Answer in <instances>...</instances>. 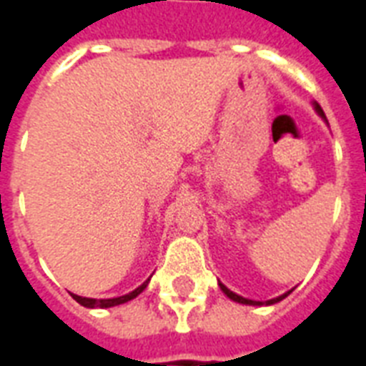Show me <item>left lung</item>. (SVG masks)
Wrapping results in <instances>:
<instances>
[{
    "label": "left lung",
    "instance_id": "left-lung-1",
    "mask_svg": "<svg viewBox=\"0 0 366 366\" xmlns=\"http://www.w3.org/2000/svg\"><path fill=\"white\" fill-rule=\"evenodd\" d=\"M313 107H315L317 114L321 116V118H325V112H322L321 107H319V104H317V103H313ZM325 120H327V118H325ZM219 288H222L223 294H225L227 298H231V300H233V302H237V304H244V305H273V304H277V302H280V300H285L286 296H288V294H290V292H292V290H290V292H286V294H282V296H279V298L267 300V302H256V300L242 298V296H239V294H234V292L229 290L227 286L222 285V282H219Z\"/></svg>",
    "mask_w": 366,
    "mask_h": 366
}]
</instances>
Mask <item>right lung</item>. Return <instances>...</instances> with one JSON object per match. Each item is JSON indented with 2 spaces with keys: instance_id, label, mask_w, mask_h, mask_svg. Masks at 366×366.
Listing matches in <instances>:
<instances>
[{
  "instance_id": "add662e5",
  "label": "right lung",
  "mask_w": 366,
  "mask_h": 366,
  "mask_svg": "<svg viewBox=\"0 0 366 366\" xmlns=\"http://www.w3.org/2000/svg\"><path fill=\"white\" fill-rule=\"evenodd\" d=\"M149 280L147 279L143 282V285L139 286V288H135L133 292H129V294H126V296H120V298H109V300H95V298H81V296H78V294H72V298L78 302L80 305H84V307H89V310H95V307H101V310H104V307H114V305H120V304H126V302H129V300L137 298L139 294L147 288V285H149Z\"/></svg>"
}]
</instances>
